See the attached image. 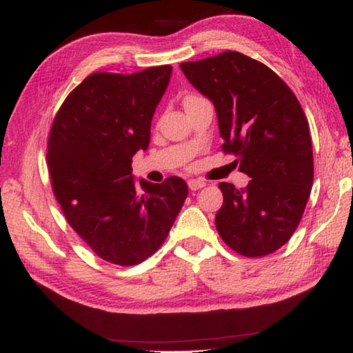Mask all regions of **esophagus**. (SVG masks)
<instances>
[{"mask_svg":"<svg viewBox=\"0 0 353 353\" xmlns=\"http://www.w3.org/2000/svg\"><path fill=\"white\" fill-rule=\"evenodd\" d=\"M205 187V182L204 181H199V179H190L188 181V188L193 190V192H196V190Z\"/></svg>","mask_w":353,"mask_h":353,"instance_id":"34e87169","label":"esophagus"}]
</instances>
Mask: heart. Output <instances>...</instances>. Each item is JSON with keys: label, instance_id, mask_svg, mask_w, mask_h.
Instances as JSON below:
<instances>
[{"label": "heart", "instance_id": "obj_1", "mask_svg": "<svg viewBox=\"0 0 353 353\" xmlns=\"http://www.w3.org/2000/svg\"><path fill=\"white\" fill-rule=\"evenodd\" d=\"M196 100H201V97H198V96H188V97L185 99V102H183V105L192 103V102H196Z\"/></svg>", "mask_w": 353, "mask_h": 353}]
</instances>
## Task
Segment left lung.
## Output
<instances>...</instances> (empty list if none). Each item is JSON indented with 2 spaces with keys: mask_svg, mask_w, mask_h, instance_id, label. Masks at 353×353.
<instances>
[{
  "mask_svg": "<svg viewBox=\"0 0 353 353\" xmlns=\"http://www.w3.org/2000/svg\"><path fill=\"white\" fill-rule=\"evenodd\" d=\"M187 80L215 106L223 150L237 155L247 188L221 182L215 226L237 253L270 254L292 236L310 198L314 163L310 125L275 72L239 52L182 63Z\"/></svg>",
  "mask_w": 353,
  "mask_h": 353,
  "instance_id": "1",
  "label": "left lung"
}]
</instances>
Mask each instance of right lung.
Here are the masks:
<instances>
[{"instance_id":"add662e5","label":"right lung","mask_w":353,"mask_h":353,"mask_svg":"<svg viewBox=\"0 0 353 353\" xmlns=\"http://www.w3.org/2000/svg\"><path fill=\"white\" fill-rule=\"evenodd\" d=\"M171 74V65H159L89 75L67 96L50 130L54 196L72 229L111 264L135 265L154 254L187 199L181 177L152 183L132 174V157L149 148Z\"/></svg>"}]
</instances>
